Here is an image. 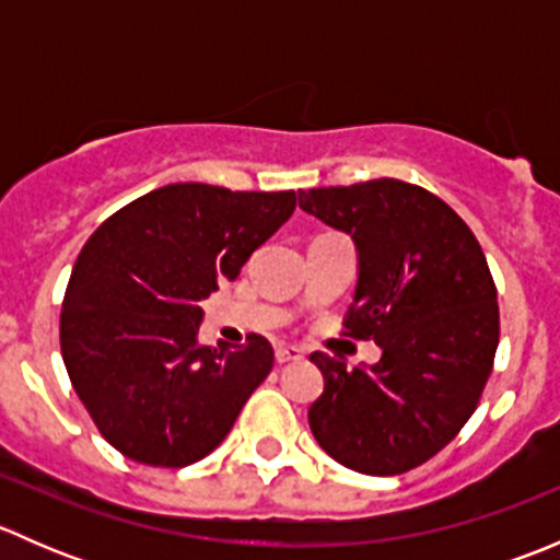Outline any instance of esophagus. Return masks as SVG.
I'll use <instances>...</instances> for the list:
<instances>
[{
  "label": "esophagus",
  "instance_id": "34e87169",
  "mask_svg": "<svg viewBox=\"0 0 560 560\" xmlns=\"http://www.w3.org/2000/svg\"><path fill=\"white\" fill-rule=\"evenodd\" d=\"M298 360H303V352L298 347H284V343H279L276 347V363H298Z\"/></svg>",
  "mask_w": 560,
  "mask_h": 560
}]
</instances>
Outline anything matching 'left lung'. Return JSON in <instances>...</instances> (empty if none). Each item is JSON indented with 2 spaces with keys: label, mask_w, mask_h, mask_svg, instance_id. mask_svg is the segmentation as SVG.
I'll return each mask as SVG.
<instances>
[{
  "label": "left lung",
  "mask_w": 560,
  "mask_h": 560,
  "mask_svg": "<svg viewBox=\"0 0 560 560\" xmlns=\"http://www.w3.org/2000/svg\"><path fill=\"white\" fill-rule=\"evenodd\" d=\"M301 208L358 246L343 336L376 341L380 363L347 369L314 352L325 389L308 409L332 460L393 477L431 460L474 415L499 347V298L468 224L398 178L298 191Z\"/></svg>",
  "instance_id": "left-lung-1"
}]
</instances>
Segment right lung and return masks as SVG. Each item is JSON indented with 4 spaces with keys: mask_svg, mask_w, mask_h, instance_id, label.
Returning a JSON list of instances; mask_svg holds the SVG:
<instances>
[{
    "mask_svg": "<svg viewBox=\"0 0 560 560\" xmlns=\"http://www.w3.org/2000/svg\"><path fill=\"white\" fill-rule=\"evenodd\" d=\"M295 211V191L171 184L105 219L61 303V358L100 433L132 460L180 468L224 442L273 347H202L200 301L238 279Z\"/></svg>",
    "mask_w": 560,
    "mask_h": 560,
    "instance_id": "obj_1",
    "label": "right lung"
}]
</instances>
